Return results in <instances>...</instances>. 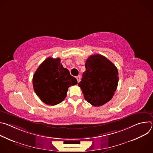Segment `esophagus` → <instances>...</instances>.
I'll return each instance as SVG.
<instances>
[{
    "mask_svg": "<svg viewBox=\"0 0 153 153\" xmlns=\"http://www.w3.org/2000/svg\"><path fill=\"white\" fill-rule=\"evenodd\" d=\"M76 79L77 80V82H79L80 80V76H77L76 77Z\"/></svg>",
    "mask_w": 153,
    "mask_h": 153,
    "instance_id": "esophagus-1",
    "label": "esophagus"
}]
</instances>
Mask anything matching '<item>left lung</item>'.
<instances>
[{
    "label": "left lung",
    "mask_w": 153,
    "mask_h": 153,
    "mask_svg": "<svg viewBox=\"0 0 153 153\" xmlns=\"http://www.w3.org/2000/svg\"><path fill=\"white\" fill-rule=\"evenodd\" d=\"M86 71L78 83L85 99L94 106L110 101L116 91L118 71L115 65L100 54L90 56L85 63Z\"/></svg>",
    "instance_id": "8db88e82"
}]
</instances>
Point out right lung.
I'll return each instance as SVG.
<instances>
[{
  "mask_svg": "<svg viewBox=\"0 0 153 153\" xmlns=\"http://www.w3.org/2000/svg\"><path fill=\"white\" fill-rule=\"evenodd\" d=\"M76 84L77 79L62 66L60 58H47L40 65L33 78L36 94L49 105L61 103L67 97L69 87Z\"/></svg>",
  "mask_w": 153,
  "mask_h": 153,
  "instance_id": "1",
  "label": "right lung"
}]
</instances>
